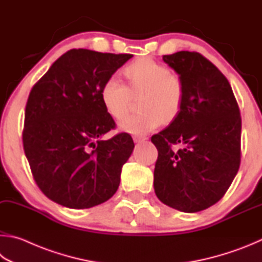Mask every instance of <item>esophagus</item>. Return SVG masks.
Listing matches in <instances>:
<instances>
[{
  "mask_svg": "<svg viewBox=\"0 0 262 262\" xmlns=\"http://www.w3.org/2000/svg\"><path fill=\"white\" fill-rule=\"evenodd\" d=\"M134 140H135V143L140 144V143H145V141L147 140V138H146V137H141V136H135Z\"/></svg>",
  "mask_w": 262,
  "mask_h": 262,
  "instance_id": "obj_1",
  "label": "esophagus"
}]
</instances>
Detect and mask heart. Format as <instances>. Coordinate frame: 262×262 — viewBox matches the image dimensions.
Returning a JSON list of instances; mask_svg holds the SVG:
<instances>
[{
  "label": "heart",
  "mask_w": 262,
  "mask_h": 262,
  "mask_svg": "<svg viewBox=\"0 0 262 262\" xmlns=\"http://www.w3.org/2000/svg\"><path fill=\"white\" fill-rule=\"evenodd\" d=\"M127 85L110 76L101 87V102L110 116L121 119L127 113L132 96L141 94L138 114L128 115L119 123L123 131L144 136L166 121H172L184 101V85L163 64L150 58H141L124 69Z\"/></svg>",
  "instance_id": "1"
}]
</instances>
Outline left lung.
<instances>
[{
	"instance_id": "1",
	"label": "left lung",
	"mask_w": 262,
	"mask_h": 262,
	"mask_svg": "<svg viewBox=\"0 0 262 262\" xmlns=\"http://www.w3.org/2000/svg\"><path fill=\"white\" fill-rule=\"evenodd\" d=\"M184 85V101L170 125L152 137L158 148L154 190L169 207L196 213L226 194L241 164L242 117L230 84L196 52L164 55ZM182 143L178 151L172 145Z\"/></svg>"
}]
</instances>
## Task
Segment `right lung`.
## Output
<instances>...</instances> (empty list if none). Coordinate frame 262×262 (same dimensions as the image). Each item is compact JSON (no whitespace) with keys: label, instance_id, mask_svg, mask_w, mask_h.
I'll return each mask as SVG.
<instances>
[{"label":"right lung","instance_id":"right-lung-1","mask_svg":"<svg viewBox=\"0 0 262 262\" xmlns=\"http://www.w3.org/2000/svg\"><path fill=\"white\" fill-rule=\"evenodd\" d=\"M132 56L71 49L32 87L23 146L36 185L54 203L91 208L117 191L135 144L127 134L100 140L116 126L100 92Z\"/></svg>","mask_w":262,"mask_h":262}]
</instances>
